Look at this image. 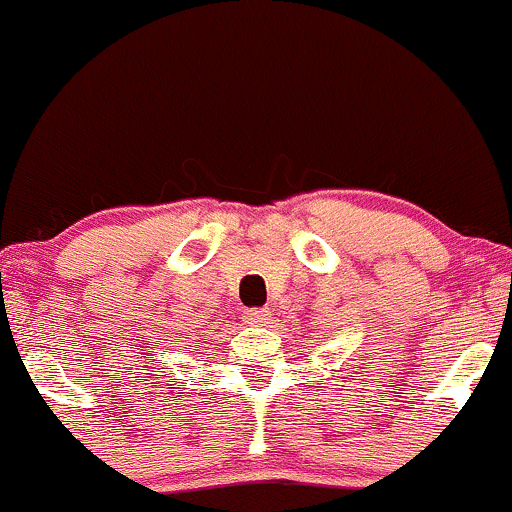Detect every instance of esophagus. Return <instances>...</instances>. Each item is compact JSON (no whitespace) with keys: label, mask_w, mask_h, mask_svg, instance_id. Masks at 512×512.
<instances>
[{"label":"esophagus","mask_w":512,"mask_h":512,"mask_svg":"<svg viewBox=\"0 0 512 512\" xmlns=\"http://www.w3.org/2000/svg\"><path fill=\"white\" fill-rule=\"evenodd\" d=\"M272 317V310L269 308H250L245 310V320L250 322V325H264V322Z\"/></svg>","instance_id":"obj_1"}]
</instances>
